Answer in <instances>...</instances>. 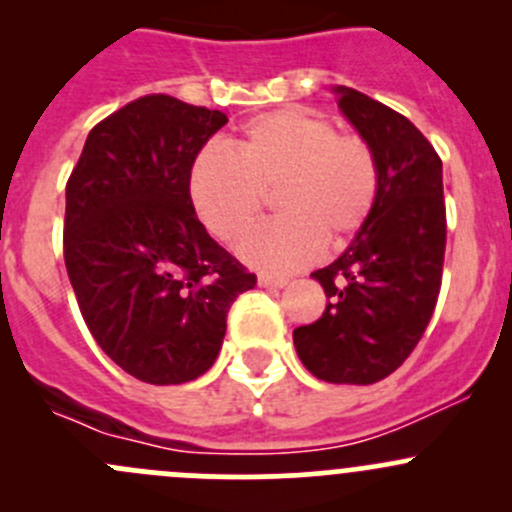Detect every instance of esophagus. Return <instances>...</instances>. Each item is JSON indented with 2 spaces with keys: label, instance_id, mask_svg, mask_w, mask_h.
<instances>
[{
  "label": "esophagus",
  "instance_id": "34e87169",
  "mask_svg": "<svg viewBox=\"0 0 512 512\" xmlns=\"http://www.w3.org/2000/svg\"><path fill=\"white\" fill-rule=\"evenodd\" d=\"M289 282V277L285 275H267V272H260L257 275V285L260 287H285Z\"/></svg>",
  "mask_w": 512,
  "mask_h": 512
}]
</instances>
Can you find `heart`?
<instances>
[{"instance_id":"1","label":"heart","mask_w":512,"mask_h":512,"mask_svg":"<svg viewBox=\"0 0 512 512\" xmlns=\"http://www.w3.org/2000/svg\"><path fill=\"white\" fill-rule=\"evenodd\" d=\"M230 153H198L188 170L195 218L220 242L247 230L270 190L282 215L257 225L240 242L252 267L289 272L322 250L344 247L366 225L379 198V158L366 138L299 106L252 118L230 141Z\"/></svg>"}]
</instances>
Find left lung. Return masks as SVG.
<instances>
[{"label": "left lung", "mask_w": 512, "mask_h": 512, "mask_svg": "<svg viewBox=\"0 0 512 512\" xmlns=\"http://www.w3.org/2000/svg\"><path fill=\"white\" fill-rule=\"evenodd\" d=\"M339 108L379 158V198L339 260L312 272L327 309L294 329L302 364L329 384H374L426 332L446 255L443 163L394 108L339 86Z\"/></svg>", "instance_id": "obj_1"}]
</instances>
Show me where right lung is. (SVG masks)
<instances>
[{"label": "right lung", "instance_id": "obj_1", "mask_svg": "<svg viewBox=\"0 0 512 512\" xmlns=\"http://www.w3.org/2000/svg\"><path fill=\"white\" fill-rule=\"evenodd\" d=\"M227 123L148 94L96 123L66 183L64 262L84 322L146 384L198 379L218 359L227 312L257 277L208 235L188 170Z\"/></svg>", "mask_w": 512, "mask_h": 512}]
</instances>
